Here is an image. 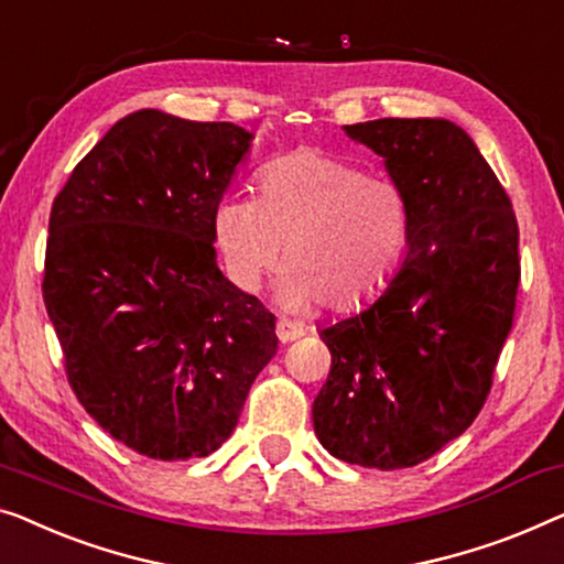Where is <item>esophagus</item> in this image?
<instances>
[{"label": "esophagus", "instance_id": "esophagus-1", "mask_svg": "<svg viewBox=\"0 0 564 564\" xmlns=\"http://www.w3.org/2000/svg\"><path fill=\"white\" fill-rule=\"evenodd\" d=\"M274 333H276V338H280L282 343H290V340H295V338L302 336V328H300V325H292V323L280 321V323H276Z\"/></svg>", "mask_w": 564, "mask_h": 564}]
</instances>
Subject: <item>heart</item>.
Returning <instances> with one entry per match:
<instances>
[{"label": "heart", "mask_w": 564, "mask_h": 564, "mask_svg": "<svg viewBox=\"0 0 564 564\" xmlns=\"http://www.w3.org/2000/svg\"><path fill=\"white\" fill-rule=\"evenodd\" d=\"M214 236L241 290L262 288L288 246L284 305L307 310L317 300L346 313L394 280L412 239V208L397 183L302 147L259 173V198L218 200Z\"/></svg>", "instance_id": "1"}]
</instances>
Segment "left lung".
<instances>
[{"label":"left lung","mask_w":564,"mask_h":564,"mask_svg":"<svg viewBox=\"0 0 564 564\" xmlns=\"http://www.w3.org/2000/svg\"><path fill=\"white\" fill-rule=\"evenodd\" d=\"M343 129L404 191L412 239L381 297L321 330L333 361L313 404L315 435L338 460L412 468L486 404L517 310L519 226L499 177L453 121Z\"/></svg>","instance_id":"left-lung-1"}]
</instances>
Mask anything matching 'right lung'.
<instances>
[{
    "label": "right lung",
    "mask_w": 564,
    "mask_h": 564,
    "mask_svg": "<svg viewBox=\"0 0 564 564\" xmlns=\"http://www.w3.org/2000/svg\"><path fill=\"white\" fill-rule=\"evenodd\" d=\"M251 134L119 119L55 195L43 300L84 410L154 460L206 458L276 354L274 315L216 267L214 210Z\"/></svg>",
    "instance_id": "add662e5"
}]
</instances>
